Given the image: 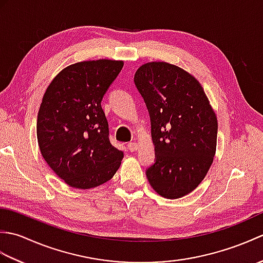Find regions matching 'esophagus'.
Masks as SVG:
<instances>
[{"label":"esophagus","instance_id":"esophagus-1","mask_svg":"<svg viewBox=\"0 0 263 263\" xmlns=\"http://www.w3.org/2000/svg\"><path fill=\"white\" fill-rule=\"evenodd\" d=\"M138 148H139V146H138V143L137 142H130L127 144V149L130 150V152H136V150H138Z\"/></svg>","mask_w":263,"mask_h":263}]
</instances>
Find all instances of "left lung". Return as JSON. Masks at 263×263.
Instances as JSON below:
<instances>
[{
	"instance_id": "obj_1",
	"label": "left lung",
	"mask_w": 263,
	"mask_h": 263,
	"mask_svg": "<svg viewBox=\"0 0 263 263\" xmlns=\"http://www.w3.org/2000/svg\"><path fill=\"white\" fill-rule=\"evenodd\" d=\"M135 83L149 111L155 144L148 181L161 197L182 198L202 182L214 161L215 111L200 82L176 65L143 64Z\"/></svg>"
}]
</instances>
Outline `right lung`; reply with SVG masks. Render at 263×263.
<instances>
[{
	"instance_id": "right-lung-1",
	"label": "right lung",
	"mask_w": 263,
	"mask_h": 263,
	"mask_svg": "<svg viewBox=\"0 0 263 263\" xmlns=\"http://www.w3.org/2000/svg\"><path fill=\"white\" fill-rule=\"evenodd\" d=\"M123 61H83L63 69L49 83L37 117L38 146L48 166L76 189L109 181L123 153L111 146L102 100Z\"/></svg>"
}]
</instances>
